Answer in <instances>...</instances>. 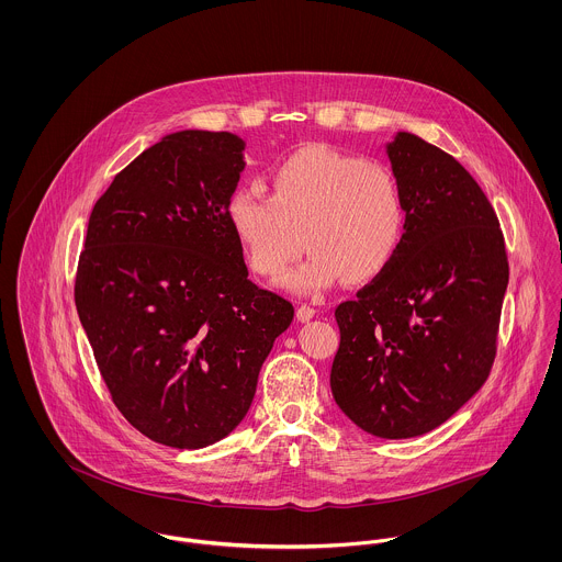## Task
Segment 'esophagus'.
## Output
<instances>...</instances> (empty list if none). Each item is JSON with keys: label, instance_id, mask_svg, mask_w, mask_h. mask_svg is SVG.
<instances>
[{"label": "esophagus", "instance_id": "1", "mask_svg": "<svg viewBox=\"0 0 562 562\" xmlns=\"http://www.w3.org/2000/svg\"><path fill=\"white\" fill-rule=\"evenodd\" d=\"M297 321L300 323H307L310 318H314V314H316V310L314 307H310V305H305V303H302V305H297Z\"/></svg>", "mask_w": 562, "mask_h": 562}]
</instances>
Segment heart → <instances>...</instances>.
Returning a JSON list of instances; mask_svg holds the SVG:
<instances>
[{
    "label": "heart",
    "instance_id": "obj_1",
    "mask_svg": "<svg viewBox=\"0 0 562 562\" xmlns=\"http://www.w3.org/2000/svg\"><path fill=\"white\" fill-rule=\"evenodd\" d=\"M226 220L250 267L282 273L303 244L307 255L280 284L295 295H321L345 276L366 282L395 259L406 233V205L393 173L359 156L312 145L280 160L269 194L239 188Z\"/></svg>",
    "mask_w": 562,
    "mask_h": 562
}]
</instances>
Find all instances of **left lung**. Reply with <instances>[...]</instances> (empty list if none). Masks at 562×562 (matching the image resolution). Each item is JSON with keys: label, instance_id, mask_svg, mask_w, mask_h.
Segmentation results:
<instances>
[{"label": "left lung", "instance_id": "obj_1", "mask_svg": "<svg viewBox=\"0 0 562 562\" xmlns=\"http://www.w3.org/2000/svg\"><path fill=\"white\" fill-rule=\"evenodd\" d=\"M406 205L404 241L336 307L331 393L379 438L432 432L485 383L509 282L496 214L471 173L411 132L385 143Z\"/></svg>", "mask_w": 562, "mask_h": 562}]
</instances>
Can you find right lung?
Listing matches in <instances>:
<instances>
[{
    "label": "right lung",
    "mask_w": 562,
    "mask_h": 562,
    "mask_svg": "<svg viewBox=\"0 0 562 562\" xmlns=\"http://www.w3.org/2000/svg\"><path fill=\"white\" fill-rule=\"evenodd\" d=\"M233 132L179 130L95 201L75 302L115 406L147 438L201 449L246 417L293 305L248 280L226 203L246 167Z\"/></svg>",
    "instance_id": "add662e5"
}]
</instances>
